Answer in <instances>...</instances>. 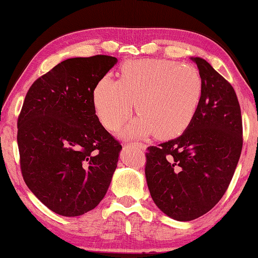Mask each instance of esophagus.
<instances>
[{
  "label": "esophagus",
  "instance_id": "esophagus-1",
  "mask_svg": "<svg viewBox=\"0 0 258 258\" xmlns=\"http://www.w3.org/2000/svg\"><path fill=\"white\" fill-rule=\"evenodd\" d=\"M127 145H132V146H136L138 148H140V150H146V145L143 144V143H131V144H127Z\"/></svg>",
  "mask_w": 258,
  "mask_h": 258
}]
</instances>
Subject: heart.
<instances>
[{"label":"heart","mask_w":258,"mask_h":258,"mask_svg":"<svg viewBox=\"0 0 258 258\" xmlns=\"http://www.w3.org/2000/svg\"><path fill=\"white\" fill-rule=\"evenodd\" d=\"M203 83L194 65L165 59L130 60L120 79L105 76L93 91V106L101 125L118 130L130 118L133 103L140 115L124 131L127 138L154 132L160 139L179 136L200 105Z\"/></svg>","instance_id":"heart-1"}]
</instances>
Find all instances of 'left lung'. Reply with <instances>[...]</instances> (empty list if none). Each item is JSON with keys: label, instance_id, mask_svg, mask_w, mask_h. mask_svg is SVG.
Here are the masks:
<instances>
[{"label": "left lung", "instance_id": "left-lung-1", "mask_svg": "<svg viewBox=\"0 0 258 258\" xmlns=\"http://www.w3.org/2000/svg\"><path fill=\"white\" fill-rule=\"evenodd\" d=\"M203 92L197 113L175 139L150 146L145 175L158 208L176 221L208 213L229 186L242 151L237 96L208 61L191 57Z\"/></svg>", "mask_w": 258, "mask_h": 258}]
</instances>
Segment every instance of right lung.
Wrapping results in <instances>:
<instances>
[{
	"label": "right lung",
	"instance_id": "add662e5",
	"mask_svg": "<svg viewBox=\"0 0 258 258\" xmlns=\"http://www.w3.org/2000/svg\"><path fill=\"white\" fill-rule=\"evenodd\" d=\"M112 56L69 58L30 86L17 121L21 170L36 198L61 216L99 205L121 145L104 128L93 91L117 64Z\"/></svg>",
	"mask_w": 258,
	"mask_h": 258
}]
</instances>
